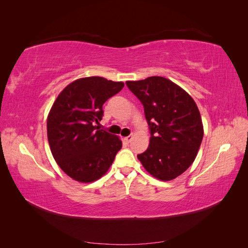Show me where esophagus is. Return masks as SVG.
Wrapping results in <instances>:
<instances>
[{
  "instance_id": "34e87169",
  "label": "esophagus",
  "mask_w": 248,
  "mask_h": 248,
  "mask_svg": "<svg viewBox=\"0 0 248 248\" xmlns=\"http://www.w3.org/2000/svg\"><path fill=\"white\" fill-rule=\"evenodd\" d=\"M132 140V134H130V136H128V137L124 138V140H125L126 144H129V142H130V140Z\"/></svg>"
}]
</instances>
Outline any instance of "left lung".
Instances as JSON below:
<instances>
[{
  "label": "left lung",
  "instance_id": "obj_1",
  "mask_svg": "<svg viewBox=\"0 0 248 248\" xmlns=\"http://www.w3.org/2000/svg\"><path fill=\"white\" fill-rule=\"evenodd\" d=\"M144 106L150 144L138 158L153 177L170 181L194 161L204 136L200 110L191 96L171 80L150 77L126 81Z\"/></svg>",
  "mask_w": 248,
  "mask_h": 248
}]
</instances>
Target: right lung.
Instances as JSON below:
<instances>
[{
	"mask_svg": "<svg viewBox=\"0 0 248 248\" xmlns=\"http://www.w3.org/2000/svg\"><path fill=\"white\" fill-rule=\"evenodd\" d=\"M122 81L90 77L74 80L59 94L47 117L50 151L65 174L89 183L102 177L114 161L122 141L99 129L102 106L123 89Z\"/></svg>",
	"mask_w": 248,
	"mask_h": 248,
	"instance_id": "add662e5",
	"label": "right lung"
}]
</instances>
